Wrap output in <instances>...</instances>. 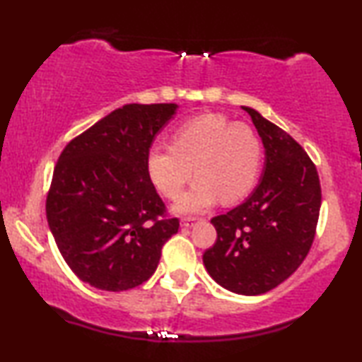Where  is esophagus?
Masks as SVG:
<instances>
[{"mask_svg": "<svg viewBox=\"0 0 362 362\" xmlns=\"http://www.w3.org/2000/svg\"><path fill=\"white\" fill-rule=\"evenodd\" d=\"M197 223V218H182V226L190 228Z\"/></svg>", "mask_w": 362, "mask_h": 362, "instance_id": "34e87169", "label": "esophagus"}]
</instances>
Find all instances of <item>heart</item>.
<instances>
[{
	"instance_id": "1",
	"label": "heart",
	"mask_w": 362,
	"mask_h": 362,
	"mask_svg": "<svg viewBox=\"0 0 362 362\" xmlns=\"http://www.w3.org/2000/svg\"><path fill=\"white\" fill-rule=\"evenodd\" d=\"M198 179L177 202L180 213H198L216 202L236 203L256 187L262 165V144L256 132L233 123L221 113H203L183 121L172 146H152L146 170L162 195L177 198L192 179Z\"/></svg>"
}]
</instances>
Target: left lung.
I'll list each match as a JSON object with an SVG mask.
<instances>
[{"label": "left lung", "mask_w": 362, "mask_h": 362, "mask_svg": "<svg viewBox=\"0 0 362 362\" xmlns=\"http://www.w3.org/2000/svg\"><path fill=\"white\" fill-rule=\"evenodd\" d=\"M251 116L264 146V169L254 192L211 220L218 239L203 254L213 281L239 295H261L297 271L312 247L322 188L303 147L259 111Z\"/></svg>", "instance_id": "1"}]
</instances>
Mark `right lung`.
Returning a JSON list of instances; mask_svg holds the SVG:
<instances>
[{
    "instance_id": "1",
    "label": "right lung",
    "mask_w": 362,
    "mask_h": 362,
    "mask_svg": "<svg viewBox=\"0 0 362 362\" xmlns=\"http://www.w3.org/2000/svg\"><path fill=\"white\" fill-rule=\"evenodd\" d=\"M179 105L131 103L65 146L45 203L60 254L80 281L123 292L156 272L179 231L147 175L146 156Z\"/></svg>"
}]
</instances>
